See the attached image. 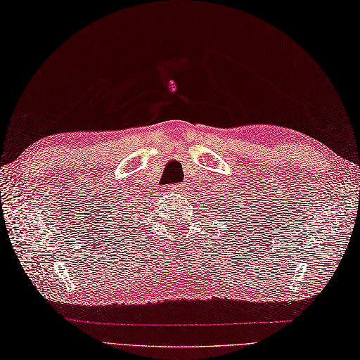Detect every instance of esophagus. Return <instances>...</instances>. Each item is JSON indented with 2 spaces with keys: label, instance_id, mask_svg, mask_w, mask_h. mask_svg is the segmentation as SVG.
<instances>
[{
  "label": "esophagus",
  "instance_id": "34e87169",
  "mask_svg": "<svg viewBox=\"0 0 360 360\" xmlns=\"http://www.w3.org/2000/svg\"><path fill=\"white\" fill-rule=\"evenodd\" d=\"M185 191H186L185 186L179 185V183H177V185H171V186L166 188V194H168V197H171V198H180Z\"/></svg>",
  "mask_w": 360,
  "mask_h": 360
}]
</instances>
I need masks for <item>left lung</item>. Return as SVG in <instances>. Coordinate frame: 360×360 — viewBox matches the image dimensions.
Returning a JSON list of instances; mask_svg holds the SVG:
<instances>
[{
  "mask_svg": "<svg viewBox=\"0 0 360 360\" xmlns=\"http://www.w3.org/2000/svg\"><path fill=\"white\" fill-rule=\"evenodd\" d=\"M226 195H227V194H226ZM217 200H218V198H217ZM215 203H217V201H215ZM227 203H232V201L229 200V201H227ZM240 207H243V205H240ZM215 209H218V207L214 206V209L210 210V212H215ZM220 209H223V207H220ZM227 209H231V205H227V206H226V210H221V214H227ZM250 214H252V212H250ZM226 217H229V215H226ZM223 221H226V218H223ZM227 221H231V220H227Z\"/></svg>",
  "mask_w": 360,
  "mask_h": 360,
  "instance_id": "left-lung-1",
  "label": "left lung"
}]
</instances>
